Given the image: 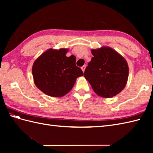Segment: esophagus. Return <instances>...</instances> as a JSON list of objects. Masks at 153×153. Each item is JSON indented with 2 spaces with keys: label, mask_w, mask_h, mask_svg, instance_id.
<instances>
[{
  "label": "esophagus",
  "mask_w": 153,
  "mask_h": 153,
  "mask_svg": "<svg viewBox=\"0 0 153 153\" xmlns=\"http://www.w3.org/2000/svg\"><path fill=\"white\" fill-rule=\"evenodd\" d=\"M85 68H86V66L85 65V66H83L82 67V70H83V71L84 72V71H85Z\"/></svg>",
  "instance_id": "34e87169"
}]
</instances>
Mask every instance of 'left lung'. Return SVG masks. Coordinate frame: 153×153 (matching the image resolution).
Instances as JSON below:
<instances>
[{
    "mask_svg": "<svg viewBox=\"0 0 153 153\" xmlns=\"http://www.w3.org/2000/svg\"><path fill=\"white\" fill-rule=\"evenodd\" d=\"M91 53L93 57L85 68L84 77L99 96L111 98L118 95L128 82L127 61L118 52L106 46L91 49Z\"/></svg>",
    "mask_w": 153,
    "mask_h": 153,
    "instance_id": "obj_1",
    "label": "left lung"
}]
</instances>
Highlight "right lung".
Instances as JSON below:
<instances>
[{
  "instance_id": "add662e5",
  "label": "right lung",
  "mask_w": 153,
  "mask_h": 153,
  "mask_svg": "<svg viewBox=\"0 0 153 153\" xmlns=\"http://www.w3.org/2000/svg\"><path fill=\"white\" fill-rule=\"evenodd\" d=\"M68 48H49L35 60L32 67L33 82L46 95L61 97L73 88L77 77L83 76L76 66V56H66Z\"/></svg>"
}]
</instances>
